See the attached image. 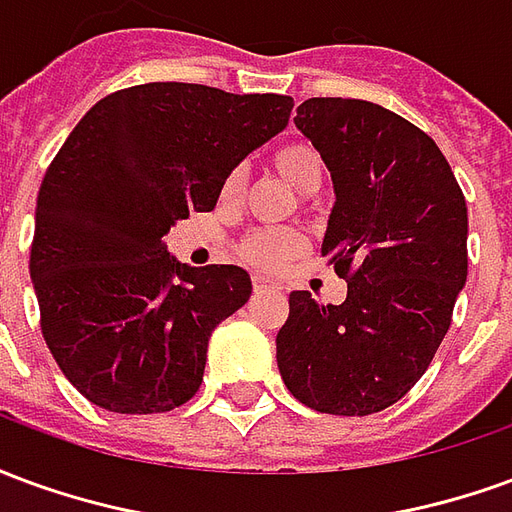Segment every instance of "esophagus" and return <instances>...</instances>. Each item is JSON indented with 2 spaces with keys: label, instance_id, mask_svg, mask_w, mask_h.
Returning <instances> with one entry per match:
<instances>
[{
  "label": "esophagus",
  "instance_id": "34e87169",
  "mask_svg": "<svg viewBox=\"0 0 512 512\" xmlns=\"http://www.w3.org/2000/svg\"><path fill=\"white\" fill-rule=\"evenodd\" d=\"M252 285H255V293H274V290H279V285L274 282V279L260 277V274L252 277Z\"/></svg>",
  "mask_w": 512,
  "mask_h": 512
}]
</instances>
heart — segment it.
<instances>
[{"instance_id": "heart-1", "label": "heart", "mask_w": 512, "mask_h": 512, "mask_svg": "<svg viewBox=\"0 0 512 512\" xmlns=\"http://www.w3.org/2000/svg\"><path fill=\"white\" fill-rule=\"evenodd\" d=\"M274 167L299 194H315L323 183V161L310 145H288L277 150ZM246 172L235 167L224 180L222 194L235 200L244 191ZM301 249V235L290 230H257L241 244V255L260 268H279Z\"/></svg>"}]
</instances>
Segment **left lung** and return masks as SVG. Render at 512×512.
I'll use <instances>...</instances> for the list:
<instances>
[{
    "instance_id": "8db88e82",
    "label": "left lung",
    "mask_w": 512,
    "mask_h": 512,
    "mask_svg": "<svg viewBox=\"0 0 512 512\" xmlns=\"http://www.w3.org/2000/svg\"><path fill=\"white\" fill-rule=\"evenodd\" d=\"M296 128L332 172L321 255L348 279L343 304L290 293L279 376L304 406L367 417L428 370L466 285V200L425 131L356 98H310Z\"/></svg>"
}]
</instances>
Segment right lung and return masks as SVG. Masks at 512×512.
<instances>
[{
  "label": "right lung",
  "mask_w": 512,
  "mask_h": 512,
  "mask_svg": "<svg viewBox=\"0 0 512 512\" xmlns=\"http://www.w3.org/2000/svg\"><path fill=\"white\" fill-rule=\"evenodd\" d=\"M288 95L150 82L101 98L40 183L29 277L51 356L90 403L161 414L200 389L213 329L252 296L238 266L164 244L213 211L227 175L288 126Z\"/></svg>",
  "instance_id": "1"
}]
</instances>
